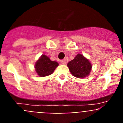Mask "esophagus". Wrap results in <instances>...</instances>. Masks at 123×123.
<instances>
[{"mask_svg":"<svg viewBox=\"0 0 123 123\" xmlns=\"http://www.w3.org/2000/svg\"><path fill=\"white\" fill-rule=\"evenodd\" d=\"M61 63L62 64H63V65H64V64H65V63H66V61H65V59H62V60H61Z\"/></svg>","mask_w":123,"mask_h":123,"instance_id":"obj_1","label":"esophagus"}]
</instances>
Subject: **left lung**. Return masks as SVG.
Masks as SVG:
<instances>
[{
    "mask_svg": "<svg viewBox=\"0 0 123 123\" xmlns=\"http://www.w3.org/2000/svg\"><path fill=\"white\" fill-rule=\"evenodd\" d=\"M71 73L77 78H84L87 76L92 68V65L83 55L79 54L73 60L67 64Z\"/></svg>",
    "mask_w": 123,
    "mask_h": 123,
    "instance_id": "obj_1",
    "label": "left lung"
}]
</instances>
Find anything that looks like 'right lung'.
<instances>
[{"instance_id": "obj_1", "label": "right lung", "mask_w": 123, "mask_h": 123, "mask_svg": "<svg viewBox=\"0 0 123 123\" xmlns=\"http://www.w3.org/2000/svg\"><path fill=\"white\" fill-rule=\"evenodd\" d=\"M58 65L57 62L52 61L49 57L43 55L36 63V71L39 76H47L52 74Z\"/></svg>"}]
</instances>
